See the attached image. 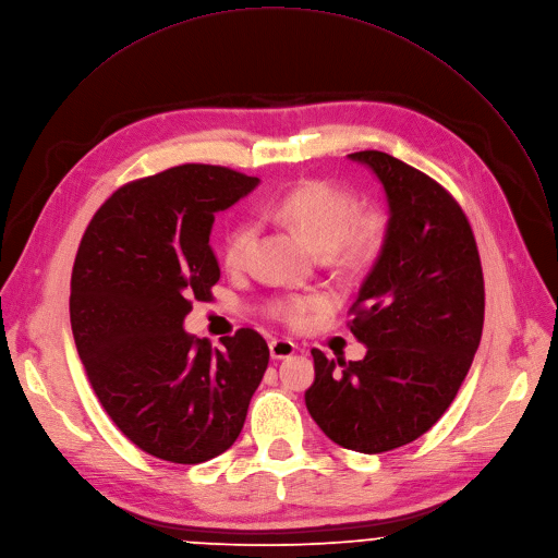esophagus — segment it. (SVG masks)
Segmentation results:
<instances>
[{
    "label": "esophagus",
    "mask_w": 558,
    "mask_h": 558,
    "mask_svg": "<svg viewBox=\"0 0 558 558\" xmlns=\"http://www.w3.org/2000/svg\"><path fill=\"white\" fill-rule=\"evenodd\" d=\"M270 356H272V361H281V359H288V356H292L294 352H296V345L292 343V341H286V339H275V341H270Z\"/></svg>",
    "instance_id": "obj_1"
}]
</instances>
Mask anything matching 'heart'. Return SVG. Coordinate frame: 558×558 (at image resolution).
Segmentation results:
<instances>
[{
  "label": "heart",
  "mask_w": 558,
  "mask_h": 558,
  "mask_svg": "<svg viewBox=\"0 0 558 558\" xmlns=\"http://www.w3.org/2000/svg\"><path fill=\"white\" fill-rule=\"evenodd\" d=\"M277 219L318 255H333L345 266L372 262L385 246L387 217L380 210H359L354 193L320 180L303 182L286 193L275 206ZM255 242V227H235L221 251L227 268L240 270ZM325 305L323 296H283L270 305V314L290 325H303L310 312Z\"/></svg>",
  "instance_id": "b5f03b06"
}]
</instances>
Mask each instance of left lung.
<instances>
[{
    "mask_svg": "<svg viewBox=\"0 0 558 558\" xmlns=\"http://www.w3.org/2000/svg\"><path fill=\"white\" fill-rule=\"evenodd\" d=\"M383 184L385 246L363 281L350 329L363 361L312 350L305 407L343 449L376 456L417 439L458 396L484 327V277L460 204L435 180L383 151H356Z\"/></svg>",
    "mask_w": 558,
    "mask_h": 558,
    "instance_id": "1",
    "label": "left lung"
}]
</instances>
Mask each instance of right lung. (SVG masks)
I'll return each instance as SVG.
<instances>
[{
	"mask_svg": "<svg viewBox=\"0 0 558 558\" xmlns=\"http://www.w3.org/2000/svg\"><path fill=\"white\" fill-rule=\"evenodd\" d=\"M257 184L225 167H173L119 189L81 240L70 292L81 363L107 415L154 458L199 464L231 449L268 367L255 329L221 350L184 331L191 301L219 279L215 213Z\"/></svg>",
	"mask_w": 558,
	"mask_h": 558,
	"instance_id": "add662e5",
	"label": "right lung"
}]
</instances>
